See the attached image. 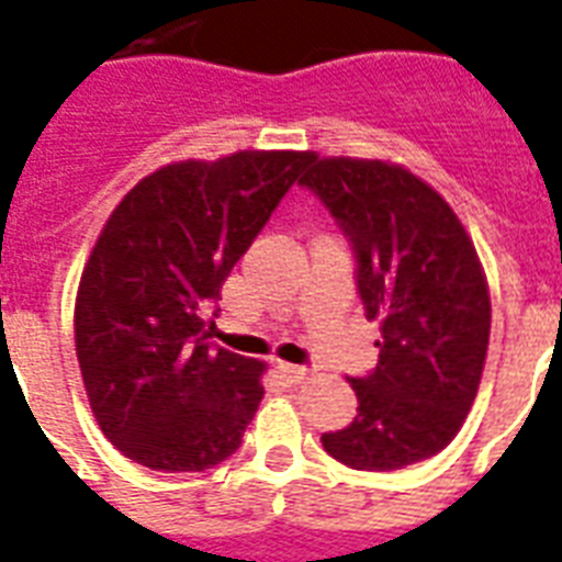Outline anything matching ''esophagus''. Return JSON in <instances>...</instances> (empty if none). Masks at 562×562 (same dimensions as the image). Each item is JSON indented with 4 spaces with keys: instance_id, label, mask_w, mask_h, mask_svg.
<instances>
[{
    "instance_id": "esophagus-1",
    "label": "esophagus",
    "mask_w": 562,
    "mask_h": 562,
    "mask_svg": "<svg viewBox=\"0 0 562 562\" xmlns=\"http://www.w3.org/2000/svg\"><path fill=\"white\" fill-rule=\"evenodd\" d=\"M278 372L290 381V384H304L311 378V369L295 367V363H278Z\"/></svg>"
}]
</instances>
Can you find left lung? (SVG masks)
Masks as SVG:
<instances>
[{"label": "left lung", "instance_id": "8db88e82", "mask_svg": "<svg viewBox=\"0 0 562 562\" xmlns=\"http://www.w3.org/2000/svg\"><path fill=\"white\" fill-rule=\"evenodd\" d=\"M340 222L358 258L378 367L351 378L358 416L322 434L330 458L393 472L439 454L472 411L490 346V286L451 204L390 160L319 158L299 178Z\"/></svg>", "mask_w": 562, "mask_h": 562}]
</instances>
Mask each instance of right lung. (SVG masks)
<instances>
[{"label":"right lung","instance_id":"add662e5","mask_svg":"<svg viewBox=\"0 0 562 562\" xmlns=\"http://www.w3.org/2000/svg\"><path fill=\"white\" fill-rule=\"evenodd\" d=\"M311 155L176 160L104 222L76 293V355L99 428L134 463L204 472L240 448L267 363L213 349L207 311Z\"/></svg>","mask_w":562,"mask_h":562}]
</instances>
